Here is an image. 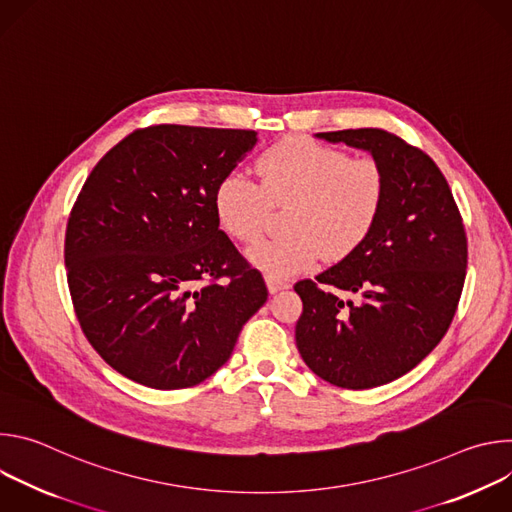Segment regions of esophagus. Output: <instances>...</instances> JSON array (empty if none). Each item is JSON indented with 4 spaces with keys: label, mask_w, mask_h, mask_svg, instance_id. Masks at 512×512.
I'll list each match as a JSON object with an SVG mask.
<instances>
[{
    "label": "esophagus",
    "mask_w": 512,
    "mask_h": 512,
    "mask_svg": "<svg viewBox=\"0 0 512 512\" xmlns=\"http://www.w3.org/2000/svg\"><path fill=\"white\" fill-rule=\"evenodd\" d=\"M265 283H267V291H269V294H277V291L289 287L287 281H279V279H271V277H265Z\"/></svg>",
    "instance_id": "34e87169"
}]
</instances>
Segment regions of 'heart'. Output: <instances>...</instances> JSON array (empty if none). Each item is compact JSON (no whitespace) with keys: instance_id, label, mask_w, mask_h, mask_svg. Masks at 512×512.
Here are the masks:
<instances>
[{"instance_id":"1","label":"heart","mask_w":512,"mask_h":512,"mask_svg":"<svg viewBox=\"0 0 512 512\" xmlns=\"http://www.w3.org/2000/svg\"><path fill=\"white\" fill-rule=\"evenodd\" d=\"M261 184L231 170L216 182V225L241 245L261 239L271 206L289 204L287 237L249 251V263L271 279L312 269L326 253L344 259L367 239L383 210L387 178L375 158H348L308 137H287L257 164Z\"/></svg>"}]
</instances>
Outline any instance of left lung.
I'll return each mask as SVG.
<instances>
[{"instance_id": "obj_1", "label": "left lung", "mask_w": 512, "mask_h": 512, "mask_svg": "<svg viewBox=\"0 0 512 512\" xmlns=\"http://www.w3.org/2000/svg\"><path fill=\"white\" fill-rule=\"evenodd\" d=\"M316 137L369 152L387 192L364 243L316 281L296 283V344L320 379L373 389L415 369L448 332L466 279V233L440 168L401 137L373 127Z\"/></svg>"}]
</instances>
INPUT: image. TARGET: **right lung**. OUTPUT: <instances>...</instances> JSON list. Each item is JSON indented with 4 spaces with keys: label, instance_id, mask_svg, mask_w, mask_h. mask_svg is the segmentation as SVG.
I'll use <instances>...</instances> for the list:
<instances>
[{
    "label": "right lung",
    "instance_id": "1",
    "mask_svg": "<svg viewBox=\"0 0 512 512\" xmlns=\"http://www.w3.org/2000/svg\"><path fill=\"white\" fill-rule=\"evenodd\" d=\"M257 133L188 125L133 131L72 206L64 263L81 328L123 377L162 391L202 383L231 358L267 287L218 229L216 182Z\"/></svg>",
    "mask_w": 512,
    "mask_h": 512
}]
</instances>
